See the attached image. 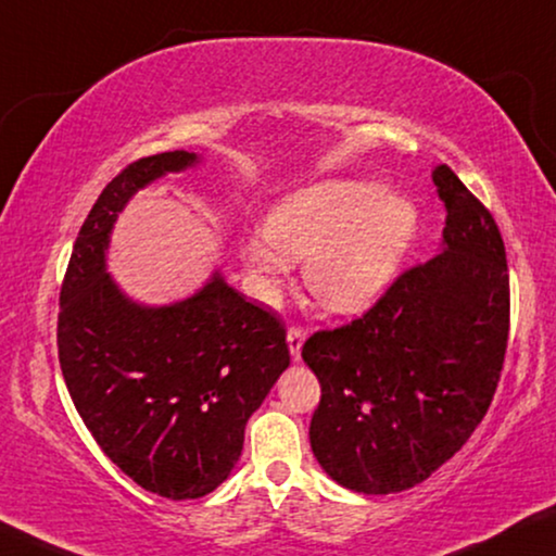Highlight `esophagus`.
<instances>
[{
    "instance_id": "obj_1",
    "label": "esophagus",
    "mask_w": 556,
    "mask_h": 556,
    "mask_svg": "<svg viewBox=\"0 0 556 556\" xmlns=\"http://www.w3.org/2000/svg\"><path fill=\"white\" fill-rule=\"evenodd\" d=\"M303 340H305V330L293 326L288 330V348H290V355H293V361L301 357V348H303Z\"/></svg>"
}]
</instances>
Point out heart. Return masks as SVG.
Wrapping results in <instances>:
<instances>
[{
  "label": "heart",
  "mask_w": 556,
  "mask_h": 556,
  "mask_svg": "<svg viewBox=\"0 0 556 556\" xmlns=\"http://www.w3.org/2000/svg\"><path fill=\"white\" fill-rule=\"evenodd\" d=\"M417 228V211L378 181L338 178L286 195L268 213L265 241L245 243L249 266L276 278L305 258V283L338 313L370 305L395 276Z\"/></svg>",
  "instance_id": "b5f03b06"
}]
</instances>
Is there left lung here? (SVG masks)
<instances>
[{
  "label": "left lung",
  "instance_id": "left-lung-1",
  "mask_svg": "<svg viewBox=\"0 0 556 556\" xmlns=\"http://www.w3.org/2000/svg\"><path fill=\"white\" fill-rule=\"evenodd\" d=\"M442 253L407 268L348 326L305 340L320 382L311 447L348 490L403 492L465 445L490 409L509 338L505 241L450 166L432 170Z\"/></svg>",
  "mask_w": 556,
  "mask_h": 556
}]
</instances>
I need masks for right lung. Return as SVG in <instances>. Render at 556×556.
I'll use <instances>...</instances> for the list:
<instances>
[{
	"label": "right lung",
	"mask_w": 556,
	"mask_h": 556,
	"mask_svg": "<svg viewBox=\"0 0 556 556\" xmlns=\"http://www.w3.org/2000/svg\"><path fill=\"white\" fill-rule=\"evenodd\" d=\"M195 161L166 151L118 170L79 228L59 293V365L76 413L111 463L166 500L203 497L226 480L245 422L290 365L283 320L220 273L164 307L129 301L106 273L126 201Z\"/></svg>",
	"instance_id": "add662e5"
}]
</instances>
